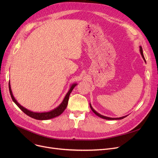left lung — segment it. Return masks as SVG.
Returning <instances> with one entry per match:
<instances>
[{
  "label": "left lung",
  "instance_id": "8db88e82",
  "mask_svg": "<svg viewBox=\"0 0 158 158\" xmlns=\"http://www.w3.org/2000/svg\"><path fill=\"white\" fill-rule=\"evenodd\" d=\"M139 52H140V54H141V55H142V57H143V60L145 61V62L146 63V61H145V57H144V56H143V49H142V47H141V46H139ZM89 106H90V108H91V110H92V111L96 114V115H97L98 117H99L100 118H103V119H106V120H121V119H123V118H124L125 117H126L127 115H126V116H123V117H120V118H111V117H105V116H103V115H102V114H101L100 113H97L94 108L92 107V105H91V104H89Z\"/></svg>",
  "mask_w": 158,
  "mask_h": 158
}]
</instances>
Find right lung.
<instances>
[{"instance_id": "obj_1", "label": "right lung", "mask_w": 158, "mask_h": 158, "mask_svg": "<svg viewBox=\"0 0 158 158\" xmlns=\"http://www.w3.org/2000/svg\"><path fill=\"white\" fill-rule=\"evenodd\" d=\"M77 83H73L71 85V86L69 90V92H67V94H66L62 102L57 107H56L55 109L50 111H48V112H42V113L33 112L30 110H28L27 109L25 108L24 107L21 106L17 101H16V100L15 98V97L13 95L10 81H9V89H10V93L13 101L16 104V106H17L24 113H26L27 115L29 116V117H30L32 118L40 120H48V119L55 118V117H57V116L60 115L61 113H63V112L64 111L66 106H67V105H68L69 96L72 92V91L75 88V86H77Z\"/></svg>"}]
</instances>
